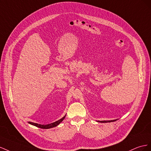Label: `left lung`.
<instances>
[{
  "label": "left lung",
  "mask_w": 151,
  "mask_h": 151,
  "mask_svg": "<svg viewBox=\"0 0 151 151\" xmlns=\"http://www.w3.org/2000/svg\"><path fill=\"white\" fill-rule=\"evenodd\" d=\"M117 119H114V120H109V121H98V122L100 123H109V122H113L116 121Z\"/></svg>",
  "instance_id": "1"
}]
</instances>
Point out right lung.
I'll return each mask as SVG.
<instances>
[{"instance_id": "obj_1", "label": "right lung", "mask_w": 151, "mask_h": 151, "mask_svg": "<svg viewBox=\"0 0 151 151\" xmlns=\"http://www.w3.org/2000/svg\"><path fill=\"white\" fill-rule=\"evenodd\" d=\"M65 116L66 115L64 116L63 118H62L61 119H60L59 120H58V121H56L55 122L52 123H50V124H38V123H33V122H29L28 123L32 124V125L33 126H35L37 127H38V128H43V129H49V128H53V127H55L58 126V124L62 122L63 121V119L65 118Z\"/></svg>"}]
</instances>
